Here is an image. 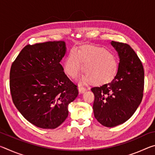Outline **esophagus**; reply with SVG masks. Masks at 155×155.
Listing matches in <instances>:
<instances>
[{
  "label": "esophagus",
  "instance_id": "34e87169",
  "mask_svg": "<svg viewBox=\"0 0 155 155\" xmlns=\"http://www.w3.org/2000/svg\"><path fill=\"white\" fill-rule=\"evenodd\" d=\"M78 91H79L80 94H83L86 91V88L83 87V86H79L78 87Z\"/></svg>",
  "mask_w": 155,
  "mask_h": 155
}]
</instances>
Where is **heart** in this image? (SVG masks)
Masks as SVG:
<instances>
[{
  "mask_svg": "<svg viewBox=\"0 0 155 155\" xmlns=\"http://www.w3.org/2000/svg\"><path fill=\"white\" fill-rule=\"evenodd\" d=\"M83 68L85 75L81 81H91L94 84L103 83L110 79L116 71V64L112 55L105 49L92 46H85L77 52L72 50L64 62V70L74 77Z\"/></svg>",
  "mask_w": 155,
  "mask_h": 155,
  "instance_id": "obj_1",
  "label": "heart"
}]
</instances>
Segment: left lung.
Listing matches in <instances>:
<instances>
[{"instance_id": "left-lung-1", "label": "left lung", "mask_w": 155, "mask_h": 155, "mask_svg": "<svg viewBox=\"0 0 155 155\" xmlns=\"http://www.w3.org/2000/svg\"><path fill=\"white\" fill-rule=\"evenodd\" d=\"M120 61L117 74L110 82L91 89L95 98L94 117L102 125L114 127L134 114L143 97L144 71L133 49L127 44L111 41Z\"/></svg>"}]
</instances>
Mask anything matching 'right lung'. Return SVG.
<instances>
[{"label":"right lung","instance_id":"right-lung-1","mask_svg":"<svg viewBox=\"0 0 155 155\" xmlns=\"http://www.w3.org/2000/svg\"><path fill=\"white\" fill-rule=\"evenodd\" d=\"M65 53L64 41L27 45L12 65L13 102L23 117L39 128L61 125L68 115V104L78 94L60 64Z\"/></svg>","mask_w":155,"mask_h":155}]
</instances>
